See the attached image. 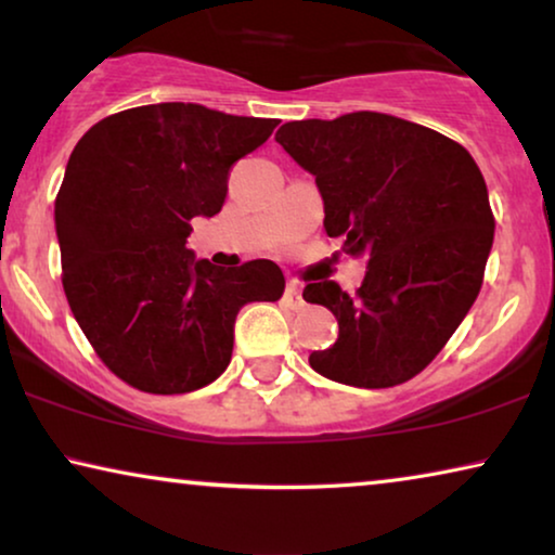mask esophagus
<instances>
[{
    "mask_svg": "<svg viewBox=\"0 0 555 555\" xmlns=\"http://www.w3.org/2000/svg\"><path fill=\"white\" fill-rule=\"evenodd\" d=\"M285 306L293 308V310H298L302 306V291H300L298 283H287V287H285Z\"/></svg>",
    "mask_w": 555,
    "mask_h": 555,
    "instance_id": "34e87169",
    "label": "esophagus"
}]
</instances>
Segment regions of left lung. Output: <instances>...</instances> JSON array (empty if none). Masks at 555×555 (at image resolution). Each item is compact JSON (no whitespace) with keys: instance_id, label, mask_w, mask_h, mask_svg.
I'll list each match as a JSON object with an SVG mask.
<instances>
[{"instance_id":"1","label":"left lung","mask_w":555,"mask_h":555,"mask_svg":"<svg viewBox=\"0 0 555 555\" xmlns=\"http://www.w3.org/2000/svg\"><path fill=\"white\" fill-rule=\"evenodd\" d=\"M275 141L315 177L325 234L369 262L356 295L333 280L302 291L338 321V340L310 353V366L359 389L409 382L480 293L495 219L475 158L431 128L374 111L293 120Z\"/></svg>"}]
</instances>
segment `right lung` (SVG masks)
I'll use <instances>...</instances> for the list:
<instances>
[{"label": "right lung", "instance_id": "add662e5", "mask_svg": "<svg viewBox=\"0 0 555 555\" xmlns=\"http://www.w3.org/2000/svg\"><path fill=\"white\" fill-rule=\"evenodd\" d=\"M275 126L156 103L98 120L73 149L55 199L63 287L90 346L135 389L211 384L230 366L242 306L283 295L275 262L224 270L186 249L192 219L222 209L232 164Z\"/></svg>", "mask_w": 555, "mask_h": 555}]
</instances>
